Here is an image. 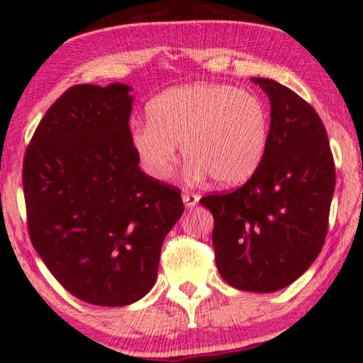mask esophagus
Here are the masks:
<instances>
[{"label":"esophagus","mask_w":363,"mask_h":363,"mask_svg":"<svg viewBox=\"0 0 363 363\" xmlns=\"http://www.w3.org/2000/svg\"><path fill=\"white\" fill-rule=\"evenodd\" d=\"M182 199H183V202H185V205L189 208H194L196 203H199V200H200V195L199 194H194V191H185V194L182 195Z\"/></svg>","instance_id":"1"}]
</instances>
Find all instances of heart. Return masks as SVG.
Segmentation results:
<instances>
[{"label":"heart","mask_w":363,"mask_h":363,"mask_svg":"<svg viewBox=\"0 0 363 363\" xmlns=\"http://www.w3.org/2000/svg\"><path fill=\"white\" fill-rule=\"evenodd\" d=\"M147 123L136 124L131 143L145 172L167 180L182 145L186 173L210 174L222 186L247 182L269 143V114L252 94L220 84H194L161 92L147 104Z\"/></svg>","instance_id":"1"}]
</instances>
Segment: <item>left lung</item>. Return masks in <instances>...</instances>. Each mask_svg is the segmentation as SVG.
Listing matches in <instances>:
<instances>
[{
  "label": "left lung",
  "mask_w": 363,
  "mask_h": 363,
  "mask_svg": "<svg viewBox=\"0 0 363 363\" xmlns=\"http://www.w3.org/2000/svg\"><path fill=\"white\" fill-rule=\"evenodd\" d=\"M271 102L267 151L257 172L230 194L200 200L213 216L216 264L225 283L272 293L318 257L328 230L335 163L316 111L291 89L252 77Z\"/></svg>",
  "instance_id": "8db88e82"
}]
</instances>
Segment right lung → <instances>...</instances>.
<instances>
[{
  "label": "right lung",
  "instance_id": "obj_1",
  "mask_svg": "<svg viewBox=\"0 0 363 363\" xmlns=\"http://www.w3.org/2000/svg\"><path fill=\"white\" fill-rule=\"evenodd\" d=\"M131 87L80 84L53 102L26 147L31 244L82 301L126 306L153 288L161 244L182 217L180 190L141 172Z\"/></svg>",
  "mask_w": 363,
  "mask_h": 363
}]
</instances>
